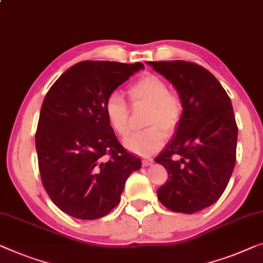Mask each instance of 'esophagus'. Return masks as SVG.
Masks as SVG:
<instances>
[{"mask_svg": "<svg viewBox=\"0 0 263 263\" xmlns=\"http://www.w3.org/2000/svg\"><path fill=\"white\" fill-rule=\"evenodd\" d=\"M152 163H153V159H151V158H143L142 159V165L143 166H149V165H152Z\"/></svg>", "mask_w": 263, "mask_h": 263, "instance_id": "34e87169", "label": "esophagus"}]
</instances>
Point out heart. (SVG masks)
<instances>
[{
    "label": "heart",
    "mask_w": 263,
    "mask_h": 263,
    "mask_svg": "<svg viewBox=\"0 0 263 263\" xmlns=\"http://www.w3.org/2000/svg\"><path fill=\"white\" fill-rule=\"evenodd\" d=\"M133 104L149 105L146 124L151 125L133 132L124 139V146L142 157L154 154L163 146L166 133H172L180 122L184 104L179 95L171 92L167 83L157 74H146L140 78L130 90ZM104 110L109 124L117 134L124 135L129 128V109L123 93L114 90L106 97Z\"/></svg>",
    "instance_id": "b5f03b06"
}]
</instances>
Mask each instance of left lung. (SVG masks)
Returning a JSON list of instances; mask_svg holds the SVG:
<instances>
[{"mask_svg":"<svg viewBox=\"0 0 263 263\" xmlns=\"http://www.w3.org/2000/svg\"><path fill=\"white\" fill-rule=\"evenodd\" d=\"M148 64L172 83L184 104L176 136L155 158L168 172L158 198L170 210L193 214L216 203L233 174L238 130L233 105L215 76L196 63Z\"/></svg>","mask_w":263,"mask_h":263,"instance_id":"obj_1","label":"left lung"}]
</instances>
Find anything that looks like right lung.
I'll use <instances>...</instances> for the list:
<instances>
[{"instance_id": "right-lung-1", "label": "right lung", "mask_w": 263, "mask_h": 263, "mask_svg": "<svg viewBox=\"0 0 263 263\" xmlns=\"http://www.w3.org/2000/svg\"><path fill=\"white\" fill-rule=\"evenodd\" d=\"M142 63L85 60L57 79L45 96L35 133L41 181L65 214L97 219L120 203L141 160L119 142L106 117L110 92Z\"/></svg>"}]
</instances>
